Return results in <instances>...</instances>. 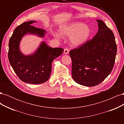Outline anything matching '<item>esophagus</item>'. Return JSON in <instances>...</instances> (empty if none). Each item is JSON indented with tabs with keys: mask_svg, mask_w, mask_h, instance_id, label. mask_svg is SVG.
Masks as SVG:
<instances>
[{
	"mask_svg": "<svg viewBox=\"0 0 124 124\" xmlns=\"http://www.w3.org/2000/svg\"><path fill=\"white\" fill-rule=\"evenodd\" d=\"M64 53H65V54H67L69 53V50H68V48H65V49H64Z\"/></svg>",
	"mask_w": 124,
	"mask_h": 124,
	"instance_id": "obj_1",
	"label": "esophagus"
}]
</instances>
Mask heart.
Wrapping results in <instances>:
<instances>
[{
	"label": "heart",
	"mask_w": 124,
	"mask_h": 124,
	"mask_svg": "<svg viewBox=\"0 0 124 124\" xmlns=\"http://www.w3.org/2000/svg\"><path fill=\"white\" fill-rule=\"evenodd\" d=\"M59 31L63 36L70 37V42L75 46L85 44L92 34L91 28L81 22H72L62 25L59 28ZM56 36L58 38L61 37L58 33H56Z\"/></svg>",
	"instance_id": "1"
}]
</instances>
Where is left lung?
Returning <instances> with one entry per match:
<instances>
[{
	"instance_id": "obj_1",
	"label": "left lung",
	"mask_w": 124,
	"mask_h": 124,
	"mask_svg": "<svg viewBox=\"0 0 124 124\" xmlns=\"http://www.w3.org/2000/svg\"><path fill=\"white\" fill-rule=\"evenodd\" d=\"M97 21L98 31L93 39L69 52L72 78L88 87L98 85L110 74L117 53L113 32L102 21Z\"/></svg>"
}]
</instances>
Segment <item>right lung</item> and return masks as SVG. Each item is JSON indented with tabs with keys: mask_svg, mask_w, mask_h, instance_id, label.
Masks as SVG:
<instances>
[{
	"mask_svg": "<svg viewBox=\"0 0 124 124\" xmlns=\"http://www.w3.org/2000/svg\"><path fill=\"white\" fill-rule=\"evenodd\" d=\"M34 22L36 21L24 22L14 29L9 42L8 58L15 73L21 81L38 84L48 80L52 71V63L54 59L62 54L63 49L52 48L42 42L33 54L26 56L22 54L19 48L22 37L27 33L43 37L46 32L43 29L32 26Z\"/></svg>",
	"mask_w": 124,
	"mask_h": 124,
	"instance_id": "right-lung-1",
	"label": "right lung"
}]
</instances>
